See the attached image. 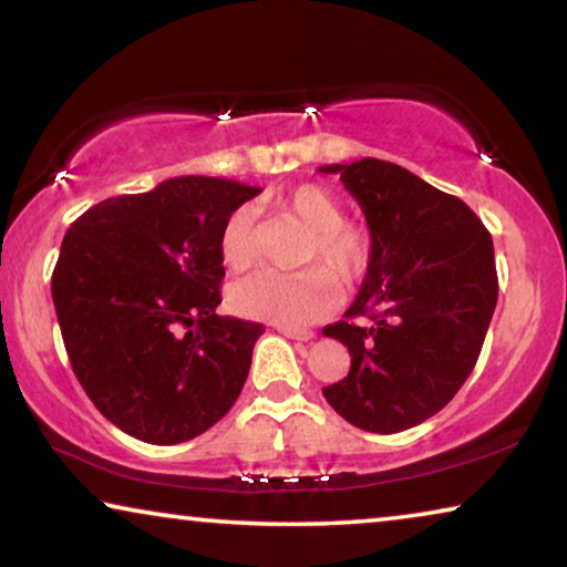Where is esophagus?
<instances>
[{"label":"esophagus","instance_id":"1","mask_svg":"<svg viewBox=\"0 0 567 567\" xmlns=\"http://www.w3.org/2000/svg\"><path fill=\"white\" fill-rule=\"evenodd\" d=\"M277 330H280V332L285 334V338H290V340H302V342H307V340H312V338H315V334H312L310 330H297V328H285V324H280V328H277Z\"/></svg>","mask_w":567,"mask_h":567}]
</instances>
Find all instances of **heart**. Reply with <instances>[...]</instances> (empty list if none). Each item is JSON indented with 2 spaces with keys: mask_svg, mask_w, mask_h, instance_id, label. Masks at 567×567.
Here are the masks:
<instances>
[{
  "mask_svg": "<svg viewBox=\"0 0 567 567\" xmlns=\"http://www.w3.org/2000/svg\"><path fill=\"white\" fill-rule=\"evenodd\" d=\"M282 217L307 227L300 262L328 266L334 280H352L362 272L370 255V235L362 225L342 219V207L330 189L300 185L275 203ZM260 255L255 215L249 207H237L225 217L219 229V257L229 272L252 267ZM235 310L249 320L305 328L330 312L334 285L321 267L282 275L257 272L233 287Z\"/></svg>",
  "mask_w": 567,
  "mask_h": 567,
  "instance_id": "obj_1",
  "label": "heart"
}]
</instances>
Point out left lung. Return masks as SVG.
<instances>
[{
	"mask_svg": "<svg viewBox=\"0 0 567 567\" xmlns=\"http://www.w3.org/2000/svg\"><path fill=\"white\" fill-rule=\"evenodd\" d=\"M320 172L340 175L370 229L360 292L322 330L348 348L350 372L322 395L354 427L402 433L443 410L475 368L497 302L493 237L463 199L392 162Z\"/></svg>",
	"mask_w": 567,
	"mask_h": 567,
	"instance_id": "left-lung-1",
	"label": "left lung"
}]
</instances>
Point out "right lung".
<instances>
[{
  "mask_svg": "<svg viewBox=\"0 0 567 567\" xmlns=\"http://www.w3.org/2000/svg\"><path fill=\"white\" fill-rule=\"evenodd\" d=\"M260 187L172 177L90 207L66 229L52 300L72 370L104 417L152 445L227 415L265 328L217 315L219 229Z\"/></svg>",
  "mask_w": 567,
  "mask_h": 567,
  "instance_id": "1",
  "label": "right lung"
}]
</instances>
